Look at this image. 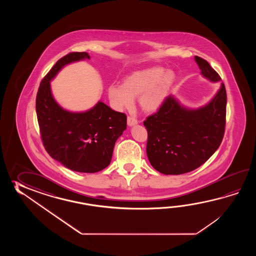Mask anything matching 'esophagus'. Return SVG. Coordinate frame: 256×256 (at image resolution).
<instances>
[{"mask_svg":"<svg viewBox=\"0 0 256 256\" xmlns=\"http://www.w3.org/2000/svg\"><path fill=\"white\" fill-rule=\"evenodd\" d=\"M137 122H138V120H137V119H136L134 116H128V118H127V124H128V126H136V124H137Z\"/></svg>","mask_w":256,"mask_h":256,"instance_id":"34e87169","label":"esophagus"}]
</instances>
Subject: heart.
Listing matches in <instances>:
<instances>
[{"label":"heart","instance_id":"b5f03b06","mask_svg":"<svg viewBox=\"0 0 256 256\" xmlns=\"http://www.w3.org/2000/svg\"><path fill=\"white\" fill-rule=\"evenodd\" d=\"M176 78L174 71L154 66L132 73L124 78L122 86L110 85L107 93L112 107L118 110L130 109L134 98L139 97L142 109L154 112L164 104Z\"/></svg>","mask_w":256,"mask_h":256}]
</instances>
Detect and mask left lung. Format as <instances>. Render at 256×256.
Wrapping results in <instances>:
<instances>
[{"instance_id":"obj_1","label":"left lung","mask_w":256,"mask_h":256,"mask_svg":"<svg viewBox=\"0 0 256 256\" xmlns=\"http://www.w3.org/2000/svg\"><path fill=\"white\" fill-rule=\"evenodd\" d=\"M202 75L212 82L222 78L208 61L195 56ZM227 94L220 84L206 105L190 109L170 95L158 112L144 122L148 140L147 158L152 168L164 174L188 173L200 168L217 151L226 124Z\"/></svg>"}]
</instances>
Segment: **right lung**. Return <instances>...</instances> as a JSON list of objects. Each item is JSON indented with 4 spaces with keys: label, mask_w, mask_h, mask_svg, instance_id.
Segmentation results:
<instances>
[{
    "label": "right lung",
    "mask_w": 256,
    "mask_h": 256,
    "mask_svg": "<svg viewBox=\"0 0 256 256\" xmlns=\"http://www.w3.org/2000/svg\"><path fill=\"white\" fill-rule=\"evenodd\" d=\"M83 60H90V54L73 52L54 64L40 83L36 109L49 156L73 171L95 173L110 163L115 142L126 129L127 117L102 102L86 112H73L54 100L50 82L63 66Z\"/></svg>",
    "instance_id": "add662e5"
}]
</instances>
